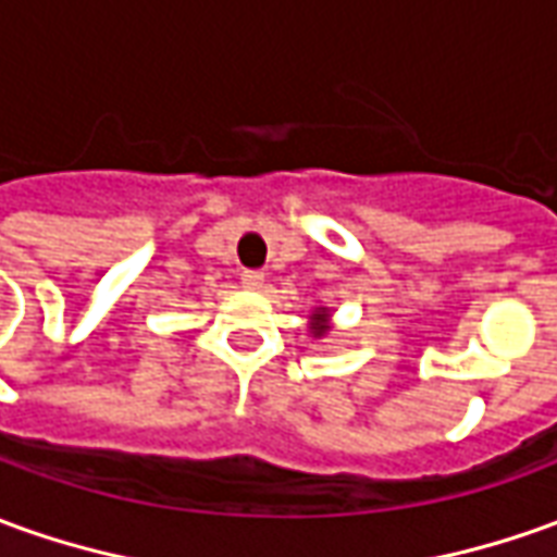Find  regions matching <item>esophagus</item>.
<instances>
[{
	"mask_svg": "<svg viewBox=\"0 0 557 557\" xmlns=\"http://www.w3.org/2000/svg\"><path fill=\"white\" fill-rule=\"evenodd\" d=\"M242 287H248V290H260V287H263V272H257V270L242 272Z\"/></svg>",
	"mask_w": 557,
	"mask_h": 557,
	"instance_id": "obj_1",
	"label": "esophagus"
}]
</instances>
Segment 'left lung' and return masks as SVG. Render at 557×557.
Returning a JSON list of instances; mask_svg holds the SVG:
<instances>
[{
	"label": "left lung",
	"mask_w": 557,
	"mask_h": 557,
	"mask_svg": "<svg viewBox=\"0 0 557 557\" xmlns=\"http://www.w3.org/2000/svg\"><path fill=\"white\" fill-rule=\"evenodd\" d=\"M309 330H312V336H315V339L327 336L330 333V309L327 306H315V309H312V315H309Z\"/></svg>",
	"instance_id": "1"
}]
</instances>
